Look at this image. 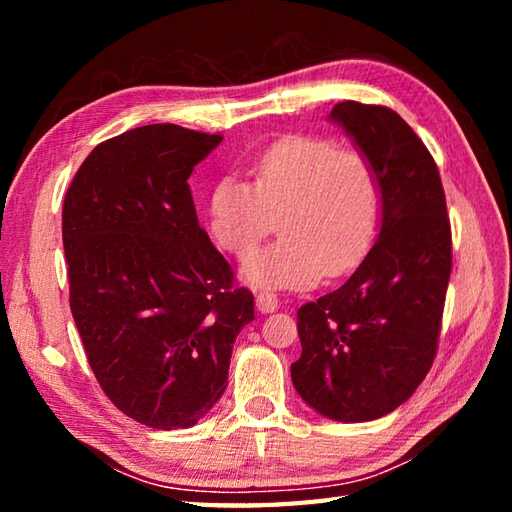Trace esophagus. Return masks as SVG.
Segmentation results:
<instances>
[{
    "label": "esophagus",
    "instance_id": "34e87169",
    "mask_svg": "<svg viewBox=\"0 0 512 512\" xmlns=\"http://www.w3.org/2000/svg\"><path fill=\"white\" fill-rule=\"evenodd\" d=\"M255 301H257L259 312H264V314L275 312L279 308V299H277V295H273V292H259Z\"/></svg>",
    "mask_w": 512,
    "mask_h": 512
}]
</instances>
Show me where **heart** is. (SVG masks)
Masks as SVG:
<instances>
[{"mask_svg": "<svg viewBox=\"0 0 512 512\" xmlns=\"http://www.w3.org/2000/svg\"><path fill=\"white\" fill-rule=\"evenodd\" d=\"M209 215L215 242L235 257L253 253L279 217L284 237L250 257L244 277L259 288H306L350 273L365 257L383 215V182L361 149L284 136L255 162V184L215 182Z\"/></svg>", "mask_w": 512, "mask_h": 512, "instance_id": "b5f03b06", "label": "heart"}]
</instances>
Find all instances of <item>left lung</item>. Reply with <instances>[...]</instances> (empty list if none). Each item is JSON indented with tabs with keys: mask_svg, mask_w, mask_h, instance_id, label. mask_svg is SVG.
Listing matches in <instances>:
<instances>
[{
	"mask_svg": "<svg viewBox=\"0 0 512 512\" xmlns=\"http://www.w3.org/2000/svg\"><path fill=\"white\" fill-rule=\"evenodd\" d=\"M343 125L383 182V226L341 288L297 312L292 385L339 422L383 418L429 374L451 277V222L436 160L385 105L336 103Z\"/></svg>",
	"mask_w": 512,
	"mask_h": 512,
	"instance_id": "left-lung-1",
	"label": "left lung"
}]
</instances>
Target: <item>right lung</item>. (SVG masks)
Returning <instances> with one entry per match:
<instances>
[{"instance_id": "1", "label": "right lung", "mask_w": 512, "mask_h": 512, "mask_svg": "<svg viewBox=\"0 0 512 512\" xmlns=\"http://www.w3.org/2000/svg\"><path fill=\"white\" fill-rule=\"evenodd\" d=\"M222 143L171 123L96 145L63 200L70 310L105 396L151 429H187L226 389L255 299L198 224L193 167Z\"/></svg>"}]
</instances>
